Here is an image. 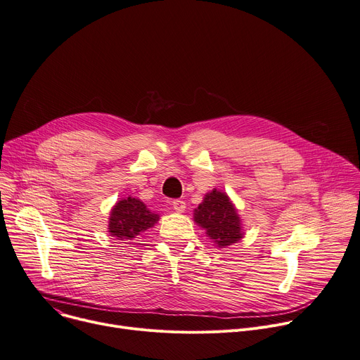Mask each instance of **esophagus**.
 Listing matches in <instances>:
<instances>
[{
	"label": "esophagus",
	"mask_w": 360,
	"mask_h": 360,
	"mask_svg": "<svg viewBox=\"0 0 360 360\" xmlns=\"http://www.w3.org/2000/svg\"><path fill=\"white\" fill-rule=\"evenodd\" d=\"M172 208L176 211V212H184L185 208H186V204L182 201V200H175L172 202Z\"/></svg>",
	"instance_id": "1"
}]
</instances>
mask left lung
I'll use <instances>...</instances> for the list:
<instances>
[{
	"mask_svg": "<svg viewBox=\"0 0 360 360\" xmlns=\"http://www.w3.org/2000/svg\"><path fill=\"white\" fill-rule=\"evenodd\" d=\"M193 221L207 231L218 245L226 247L240 241L244 236L240 215L225 192L212 189L193 212Z\"/></svg>",
	"mask_w": 360,
	"mask_h": 360,
	"instance_id": "1",
	"label": "left lung"
}]
</instances>
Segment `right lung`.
Instances as JSON below:
<instances>
[{
    "mask_svg": "<svg viewBox=\"0 0 360 360\" xmlns=\"http://www.w3.org/2000/svg\"><path fill=\"white\" fill-rule=\"evenodd\" d=\"M159 221V215L138 200L129 197L116 202L109 218V233L117 240H132Z\"/></svg>",
    "mask_w": 360,
    "mask_h": 360,
    "instance_id": "add662e5",
    "label": "right lung"
}]
</instances>
